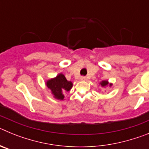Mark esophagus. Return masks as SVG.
<instances>
[{
	"label": "esophagus",
	"instance_id": "esophagus-1",
	"mask_svg": "<svg viewBox=\"0 0 149 149\" xmlns=\"http://www.w3.org/2000/svg\"><path fill=\"white\" fill-rule=\"evenodd\" d=\"M81 81H86V77H85V76H81Z\"/></svg>",
	"mask_w": 149,
	"mask_h": 149
}]
</instances>
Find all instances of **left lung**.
I'll list each match as a JSON object with an SVG mask.
<instances>
[{"instance_id": "left-lung-1", "label": "left lung", "mask_w": 149, "mask_h": 149, "mask_svg": "<svg viewBox=\"0 0 149 149\" xmlns=\"http://www.w3.org/2000/svg\"><path fill=\"white\" fill-rule=\"evenodd\" d=\"M101 85L102 86H106L107 85H108V81H102V82L101 83Z\"/></svg>"}]
</instances>
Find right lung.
I'll return each mask as SVG.
<instances>
[{
    "instance_id": "add662e5",
    "label": "right lung",
    "mask_w": 149,
    "mask_h": 149,
    "mask_svg": "<svg viewBox=\"0 0 149 149\" xmlns=\"http://www.w3.org/2000/svg\"><path fill=\"white\" fill-rule=\"evenodd\" d=\"M47 86L51 89L55 98L63 100L64 98L63 93L70 90L72 87V83L67 81L65 76L60 74L55 78L49 80L47 82Z\"/></svg>"
}]
</instances>
